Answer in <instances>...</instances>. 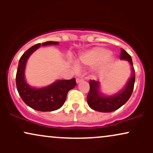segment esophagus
Segmentation results:
<instances>
[{"label":"esophagus","mask_w":153,"mask_h":153,"mask_svg":"<svg viewBox=\"0 0 153 153\" xmlns=\"http://www.w3.org/2000/svg\"><path fill=\"white\" fill-rule=\"evenodd\" d=\"M82 80H83V78H76V82H77V83H78V82L82 81Z\"/></svg>","instance_id":"esophagus-1"}]
</instances>
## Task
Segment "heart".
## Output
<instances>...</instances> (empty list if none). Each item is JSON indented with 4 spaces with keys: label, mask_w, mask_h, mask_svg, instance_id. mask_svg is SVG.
<instances>
[{
    "label": "heart",
    "mask_w": 153,
    "mask_h": 153,
    "mask_svg": "<svg viewBox=\"0 0 153 153\" xmlns=\"http://www.w3.org/2000/svg\"><path fill=\"white\" fill-rule=\"evenodd\" d=\"M108 49L102 47H95L82 52L78 55V62L80 64L94 67L96 75H103L111 69L115 62V57ZM77 68V65L74 64Z\"/></svg>",
    "instance_id": "b5f03b06"
}]
</instances>
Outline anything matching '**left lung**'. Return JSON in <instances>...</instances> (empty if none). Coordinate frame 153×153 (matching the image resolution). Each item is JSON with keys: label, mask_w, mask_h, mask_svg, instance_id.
<instances>
[{"label": "left lung", "mask_w": 153, "mask_h": 153, "mask_svg": "<svg viewBox=\"0 0 153 153\" xmlns=\"http://www.w3.org/2000/svg\"><path fill=\"white\" fill-rule=\"evenodd\" d=\"M120 59H126L131 64L132 74L128 80L127 85L118 94L111 96H106L99 91V82L94 80L89 81L90 91L87 96V102L92 109L100 112H111L122 106L130 98L132 94L135 81V71L133 67L131 56L125 50L121 49Z\"/></svg>", "instance_id": "8db88e82"}]
</instances>
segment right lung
<instances>
[{
	"mask_svg": "<svg viewBox=\"0 0 153 153\" xmlns=\"http://www.w3.org/2000/svg\"><path fill=\"white\" fill-rule=\"evenodd\" d=\"M58 42H46L32 46L23 54L19 62L16 83L21 98L24 102L33 109L39 111H52L62 107L66 100L68 91L76 85L75 78L71 80H59L48 86L35 88L26 83L24 71L26 61L29 56L40 46L58 45Z\"/></svg>",
	"mask_w": 153,
	"mask_h": 153,
	"instance_id": "obj_1",
	"label": "right lung"
}]
</instances>
